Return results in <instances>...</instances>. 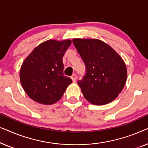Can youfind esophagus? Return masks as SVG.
<instances>
[{
  "instance_id": "esophagus-1",
  "label": "esophagus",
  "mask_w": 148,
  "mask_h": 148,
  "mask_svg": "<svg viewBox=\"0 0 148 148\" xmlns=\"http://www.w3.org/2000/svg\"><path fill=\"white\" fill-rule=\"evenodd\" d=\"M71 79L73 80V82H76V80H77V75L75 74H73V75L71 76Z\"/></svg>"
}]
</instances>
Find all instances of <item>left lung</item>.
I'll return each instance as SVG.
<instances>
[{
	"instance_id": "8db88e82",
	"label": "left lung",
	"mask_w": 148,
	"mask_h": 148,
	"mask_svg": "<svg viewBox=\"0 0 148 148\" xmlns=\"http://www.w3.org/2000/svg\"><path fill=\"white\" fill-rule=\"evenodd\" d=\"M86 66L78 85L85 98L94 105L108 104L118 97L126 84L127 70L121 56L98 39L73 40Z\"/></svg>"
}]
</instances>
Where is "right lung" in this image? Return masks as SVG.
<instances>
[{"mask_svg": "<svg viewBox=\"0 0 148 148\" xmlns=\"http://www.w3.org/2000/svg\"><path fill=\"white\" fill-rule=\"evenodd\" d=\"M71 40H48L34 48L21 66L20 82L27 96L42 104H52L72 83L63 74L62 57Z\"/></svg>", "mask_w": 148, "mask_h": 148, "instance_id": "add662e5", "label": "right lung"}]
</instances>
